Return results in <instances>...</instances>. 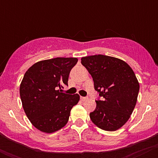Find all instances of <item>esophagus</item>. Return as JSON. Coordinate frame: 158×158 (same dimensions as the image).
Segmentation results:
<instances>
[{
  "instance_id": "obj_1",
  "label": "esophagus",
  "mask_w": 158,
  "mask_h": 158,
  "mask_svg": "<svg viewBox=\"0 0 158 158\" xmlns=\"http://www.w3.org/2000/svg\"><path fill=\"white\" fill-rule=\"evenodd\" d=\"M81 101H83V102H85V101L88 100V97H81Z\"/></svg>"
}]
</instances>
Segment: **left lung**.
<instances>
[{
    "mask_svg": "<svg viewBox=\"0 0 158 158\" xmlns=\"http://www.w3.org/2000/svg\"><path fill=\"white\" fill-rule=\"evenodd\" d=\"M81 63L91 75L102 100L90 118L98 128L114 131L126 124L136 106L139 85L126 61L105 55L82 57Z\"/></svg>",
    "mask_w": 158,
    "mask_h": 158,
    "instance_id": "1",
    "label": "left lung"
}]
</instances>
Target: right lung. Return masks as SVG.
I'll use <instances>...</instances> for the list:
<instances>
[{
  "label": "right lung",
  "instance_id": "obj_1",
  "mask_svg": "<svg viewBox=\"0 0 158 158\" xmlns=\"http://www.w3.org/2000/svg\"><path fill=\"white\" fill-rule=\"evenodd\" d=\"M77 58L58 57L38 61L25 73L20 85V96L27 118L32 126L47 134L62 128L70 110L79 102V94L61 93L68 85Z\"/></svg>",
  "mask_w": 158,
  "mask_h": 158
}]
</instances>
